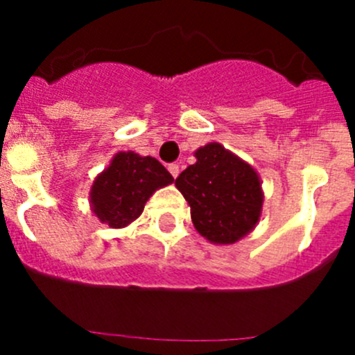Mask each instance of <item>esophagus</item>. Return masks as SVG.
Listing matches in <instances>:
<instances>
[{"label":"esophagus","mask_w":355,"mask_h":355,"mask_svg":"<svg viewBox=\"0 0 355 355\" xmlns=\"http://www.w3.org/2000/svg\"><path fill=\"white\" fill-rule=\"evenodd\" d=\"M168 172H171L172 174V178H178V175H180V165H178V163H171V165H168Z\"/></svg>","instance_id":"1"}]
</instances>
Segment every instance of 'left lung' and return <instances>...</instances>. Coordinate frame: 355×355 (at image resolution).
<instances>
[{
	"label": "left lung",
	"mask_w": 355,
	"mask_h": 355,
	"mask_svg": "<svg viewBox=\"0 0 355 355\" xmlns=\"http://www.w3.org/2000/svg\"><path fill=\"white\" fill-rule=\"evenodd\" d=\"M175 187L190 205L192 222L211 243H234L259 222L263 190L258 172L220 144L196 150Z\"/></svg>",
	"instance_id": "1"
}]
</instances>
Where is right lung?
<instances>
[{
    "label": "right lung",
    "instance_id": "1",
    "mask_svg": "<svg viewBox=\"0 0 355 355\" xmlns=\"http://www.w3.org/2000/svg\"><path fill=\"white\" fill-rule=\"evenodd\" d=\"M174 181L171 172L150 156L117 153L90 188L94 215L110 227H126L139 218L149 197Z\"/></svg>",
    "mask_w": 355,
    "mask_h": 355
}]
</instances>
